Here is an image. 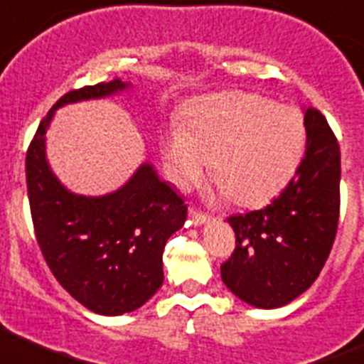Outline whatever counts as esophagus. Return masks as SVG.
Listing matches in <instances>:
<instances>
[{
	"mask_svg": "<svg viewBox=\"0 0 364 364\" xmlns=\"http://www.w3.org/2000/svg\"><path fill=\"white\" fill-rule=\"evenodd\" d=\"M188 217H190V222H192L193 225H203L206 224V222H210V217L204 213H200V211L193 210V208H190L188 210Z\"/></svg>",
	"mask_w": 364,
	"mask_h": 364,
	"instance_id": "1",
	"label": "esophagus"
}]
</instances>
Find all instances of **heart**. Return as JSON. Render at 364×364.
<instances>
[{
	"mask_svg": "<svg viewBox=\"0 0 364 364\" xmlns=\"http://www.w3.org/2000/svg\"><path fill=\"white\" fill-rule=\"evenodd\" d=\"M302 151L299 112L245 92L215 94L190 105L183 124H171L161 146L167 178L178 188L196 185L211 158V178L240 206H256L283 188Z\"/></svg>",
	"mask_w": 364,
	"mask_h": 364,
	"instance_id": "b5f03b06",
	"label": "heart"
}]
</instances>
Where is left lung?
<instances>
[{
  "mask_svg": "<svg viewBox=\"0 0 364 364\" xmlns=\"http://www.w3.org/2000/svg\"><path fill=\"white\" fill-rule=\"evenodd\" d=\"M306 156L267 208L228 218L235 252L220 264L225 287L249 306L274 309L304 294L329 257L340 217V147L326 117L304 108Z\"/></svg>",
  "mask_w": 364,
  "mask_h": 364,
  "instance_id": "left-lung-1",
  "label": "left lung"
}]
</instances>
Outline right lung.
I'll use <instances>...</instances> for the list:
<instances>
[{
	"instance_id": "1",
	"label": "right lung",
	"mask_w": 364,
	"mask_h": 364,
	"mask_svg": "<svg viewBox=\"0 0 364 364\" xmlns=\"http://www.w3.org/2000/svg\"><path fill=\"white\" fill-rule=\"evenodd\" d=\"M129 87L115 77L67 92L42 119L26 153L28 199L46 263L80 304L107 316L135 311L156 294L164 283L165 243L185 224L186 204L149 161L110 193L70 192L49 167L46 133L58 108Z\"/></svg>"
}]
</instances>
